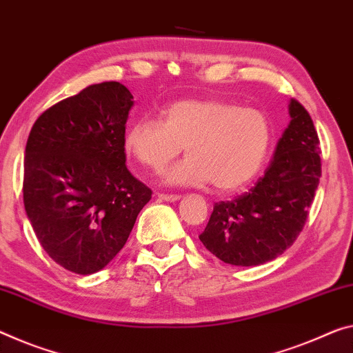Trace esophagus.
Segmentation results:
<instances>
[{
  "label": "esophagus",
  "mask_w": 353,
  "mask_h": 353,
  "mask_svg": "<svg viewBox=\"0 0 353 353\" xmlns=\"http://www.w3.org/2000/svg\"><path fill=\"white\" fill-rule=\"evenodd\" d=\"M156 197H158L159 200H164V202H176V200L180 199V195H178V194H161V192H158V194H156Z\"/></svg>",
  "instance_id": "1"
}]
</instances>
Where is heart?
Here are the masks:
<instances>
[{
	"instance_id": "heart-1",
	"label": "heart",
	"mask_w": 353,
	"mask_h": 353,
	"mask_svg": "<svg viewBox=\"0 0 353 353\" xmlns=\"http://www.w3.org/2000/svg\"><path fill=\"white\" fill-rule=\"evenodd\" d=\"M271 145V124L262 110L221 99H181L143 118L124 134V150L140 165L161 172L186 150L188 158L165 173L184 186L213 183L218 191L245 186L262 169Z\"/></svg>"
}]
</instances>
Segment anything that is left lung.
Segmentation results:
<instances>
[{
	"label": "left lung",
	"mask_w": 353,
	"mask_h": 353,
	"mask_svg": "<svg viewBox=\"0 0 353 353\" xmlns=\"http://www.w3.org/2000/svg\"><path fill=\"white\" fill-rule=\"evenodd\" d=\"M289 113L290 124L256 186L214 203L199 235L222 262L240 267L270 262L294 245L305 227L322 176L321 142L311 115L296 99L290 101Z\"/></svg>",
	"instance_id": "left-lung-1"
}]
</instances>
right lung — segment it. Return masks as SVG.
I'll use <instances>...</instances> for the list:
<instances>
[{
  "label": "right lung",
  "mask_w": 353,
  "mask_h": 353,
  "mask_svg": "<svg viewBox=\"0 0 353 353\" xmlns=\"http://www.w3.org/2000/svg\"><path fill=\"white\" fill-rule=\"evenodd\" d=\"M132 94L90 85L32 124L23 161L26 216L44 251L77 274L105 267L126 245L151 189L126 167Z\"/></svg>",
  "instance_id": "obj_1"
}]
</instances>
